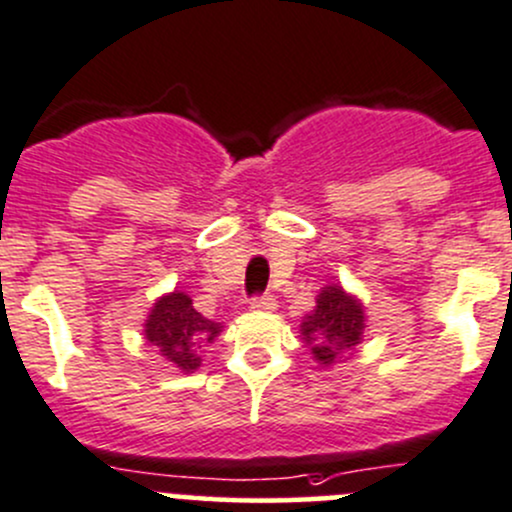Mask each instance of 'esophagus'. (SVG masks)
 <instances>
[{
    "instance_id": "1",
    "label": "esophagus",
    "mask_w": 512,
    "mask_h": 512,
    "mask_svg": "<svg viewBox=\"0 0 512 512\" xmlns=\"http://www.w3.org/2000/svg\"><path fill=\"white\" fill-rule=\"evenodd\" d=\"M250 309L252 312H275L277 299L272 294H260V297L250 299Z\"/></svg>"
}]
</instances>
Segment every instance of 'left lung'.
Segmentation results:
<instances>
[{"label":"left lung","instance_id":"8db88e82","mask_svg":"<svg viewBox=\"0 0 512 512\" xmlns=\"http://www.w3.org/2000/svg\"><path fill=\"white\" fill-rule=\"evenodd\" d=\"M364 322V307L359 299L339 285H327L317 294V307L304 317L299 334L319 364L332 366L361 342Z\"/></svg>","mask_w":512,"mask_h":512}]
</instances>
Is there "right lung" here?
Masks as SVG:
<instances>
[{
	"label": "right lung",
	"mask_w": 512,
	"mask_h": 512,
	"mask_svg": "<svg viewBox=\"0 0 512 512\" xmlns=\"http://www.w3.org/2000/svg\"><path fill=\"white\" fill-rule=\"evenodd\" d=\"M223 332L218 322L205 319L193 307V299L185 292H170L153 304L146 319V339L158 347L160 356L173 361L178 369L195 371L200 366V349L213 344Z\"/></svg>",
	"instance_id": "obj_1"
}]
</instances>
